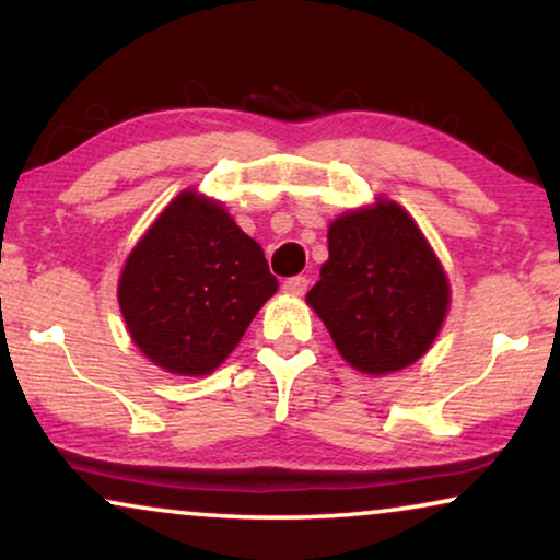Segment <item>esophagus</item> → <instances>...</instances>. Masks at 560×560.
<instances>
[{
	"mask_svg": "<svg viewBox=\"0 0 560 560\" xmlns=\"http://www.w3.org/2000/svg\"><path fill=\"white\" fill-rule=\"evenodd\" d=\"M282 290H285L288 295H306L308 290V280L303 278V275H298V278H288L285 282H282Z\"/></svg>",
	"mask_w": 560,
	"mask_h": 560,
	"instance_id": "34e87169",
	"label": "esophagus"
}]
</instances>
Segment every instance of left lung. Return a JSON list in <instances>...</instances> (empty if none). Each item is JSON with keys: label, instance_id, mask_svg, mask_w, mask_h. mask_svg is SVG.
I'll list each match as a JSON object with an SVG mask.
<instances>
[{"label": "left lung", "instance_id": "obj_1", "mask_svg": "<svg viewBox=\"0 0 560 560\" xmlns=\"http://www.w3.org/2000/svg\"><path fill=\"white\" fill-rule=\"evenodd\" d=\"M329 259L308 290L334 347L354 370L388 375L430 352L450 308V280L417 221L375 198L329 223Z\"/></svg>", "mask_w": 560, "mask_h": 560}]
</instances>
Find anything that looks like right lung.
<instances>
[{
    "label": "right lung",
    "mask_w": 560,
    "mask_h": 560,
    "mask_svg": "<svg viewBox=\"0 0 560 560\" xmlns=\"http://www.w3.org/2000/svg\"><path fill=\"white\" fill-rule=\"evenodd\" d=\"M278 290L262 246L208 195L183 190L130 249L118 280L133 345L172 375H210Z\"/></svg>",
    "instance_id": "obj_1"
}]
</instances>
